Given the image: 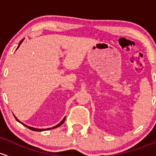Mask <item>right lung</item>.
Wrapping results in <instances>:
<instances>
[{"label":"right lung","mask_w":156,"mask_h":156,"mask_svg":"<svg viewBox=\"0 0 156 156\" xmlns=\"http://www.w3.org/2000/svg\"><path fill=\"white\" fill-rule=\"evenodd\" d=\"M24 41V39H22V41H20V43H19V46H18V47H17V49H18V48L19 47V46H20V45H21V43H22V41ZM14 116H15V115H14ZM15 118H16V120H17V121H18V122H20V123H21V124H22V125H23V126H24L27 127V128H29V129H30V130H32V131H46V130H50V129H53V128H58V127H59V126H62V124H63V122H65V118H64V119H63V120H62V122H60V123H59V124H58V125H57V126H55L52 127V128H46V129H40V128H33V127H30V126H26V125H25V124H24V123L21 122H20V121H19V119H17V118H16V116H15Z\"/></svg>","instance_id":"add662e5"}]
</instances>
